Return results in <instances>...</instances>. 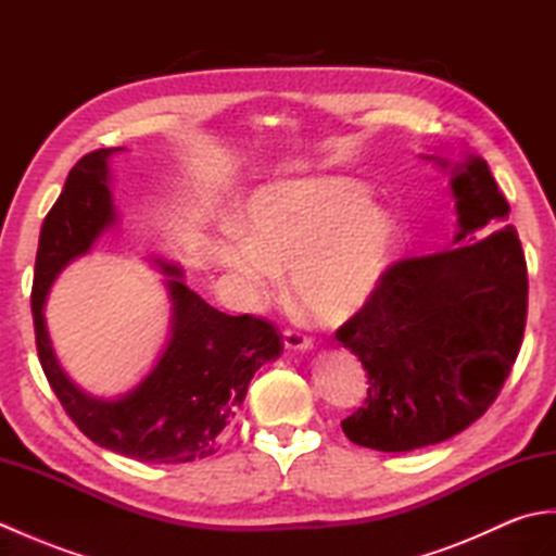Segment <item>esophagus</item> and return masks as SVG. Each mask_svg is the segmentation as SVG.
I'll return each mask as SVG.
<instances>
[{
	"label": "esophagus",
	"instance_id": "34e87169",
	"mask_svg": "<svg viewBox=\"0 0 556 556\" xmlns=\"http://www.w3.org/2000/svg\"><path fill=\"white\" fill-rule=\"evenodd\" d=\"M285 346L289 351H311L313 341L308 337L293 332V329H285Z\"/></svg>",
	"mask_w": 556,
	"mask_h": 556
}]
</instances>
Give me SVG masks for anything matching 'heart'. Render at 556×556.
Listing matches in <instances>:
<instances>
[{
    "label": "heart",
    "mask_w": 556,
    "mask_h": 556,
    "mask_svg": "<svg viewBox=\"0 0 556 556\" xmlns=\"http://www.w3.org/2000/svg\"><path fill=\"white\" fill-rule=\"evenodd\" d=\"M401 253V227L370 186L313 176L260 188L243 229L212 243V260L251 301L267 299L291 269V293L325 325H344L382 289Z\"/></svg>",
    "instance_id": "b5f03b06"
}]
</instances>
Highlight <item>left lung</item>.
Returning a JSON list of instances; mask_svg holds the SVG:
<instances>
[{
	"mask_svg": "<svg viewBox=\"0 0 556 556\" xmlns=\"http://www.w3.org/2000/svg\"><path fill=\"white\" fill-rule=\"evenodd\" d=\"M422 160L448 172L458 215L454 248L401 260L337 332L370 380L365 406L341 428L353 444L392 454L440 444L492 406L521 349L528 313L523 248L511 224L496 227L509 219V203L488 162Z\"/></svg>",
	"mask_w": 556,
	"mask_h": 556,
	"instance_id": "1",
	"label": "left lung"
}]
</instances>
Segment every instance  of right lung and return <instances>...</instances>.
<instances>
[{"label":"right lung","mask_w":556,"mask_h":556,"mask_svg":"<svg viewBox=\"0 0 556 556\" xmlns=\"http://www.w3.org/2000/svg\"><path fill=\"white\" fill-rule=\"evenodd\" d=\"M126 148H102L68 172L62 195L40 229L33 279L35 344L47 382L68 418L98 446L143 464H188L207 458L227 440L253 375L285 351L277 329L253 315H227L186 287L184 269L150 257L172 303L169 339L152 370L122 396H96L59 363L45 323V301L56 277L88 255L116 227L110 160Z\"/></svg>","instance_id":"add662e5"}]
</instances>
